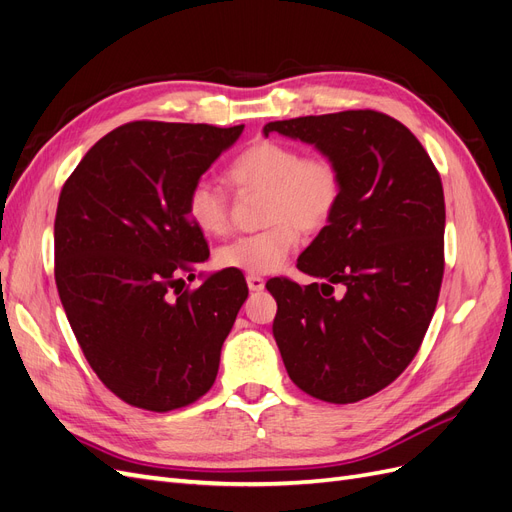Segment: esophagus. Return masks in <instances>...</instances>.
I'll list each match as a JSON object with an SVG mask.
<instances>
[{"label":"esophagus","mask_w":512,"mask_h":512,"mask_svg":"<svg viewBox=\"0 0 512 512\" xmlns=\"http://www.w3.org/2000/svg\"><path fill=\"white\" fill-rule=\"evenodd\" d=\"M247 288H250L252 292H260L262 288H265V280H262V277H258V275H250V277H247Z\"/></svg>","instance_id":"obj_1"}]
</instances>
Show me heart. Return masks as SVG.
<instances>
[{"label":"heart","instance_id":"1","mask_svg":"<svg viewBox=\"0 0 512 512\" xmlns=\"http://www.w3.org/2000/svg\"><path fill=\"white\" fill-rule=\"evenodd\" d=\"M237 188L265 190V220L269 228L230 241L218 252L224 269L267 275L280 269L299 245L301 229L327 226L342 200V173L324 156H301L280 141H258L243 149L228 166ZM185 213L203 235H224L228 228L226 196L209 181H196L185 198Z\"/></svg>","mask_w":512,"mask_h":512}]
</instances>
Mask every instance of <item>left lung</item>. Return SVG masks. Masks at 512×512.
<instances>
[{"label":"left lung","mask_w":512,"mask_h":512,"mask_svg":"<svg viewBox=\"0 0 512 512\" xmlns=\"http://www.w3.org/2000/svg\"><path fill=\"white\" fill-rule=\"evenodd\" d=\"M271 132L312 145L344 181L331 222L297 262L322 284L267 282L275 344L299 389L354 404L389 386L427 333L444 273L442 181L404 123L376 111L269 121Z\"/></svg>","instance_id":"obj_1"}]
</instances>
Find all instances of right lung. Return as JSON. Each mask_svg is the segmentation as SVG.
<instances>
[{
  "label": "right lung",
  "instance_id": "1",
  "mask_svg": "<svg viewBox=\"0 0 512 512\" xmlns=\"http://www.w3.org/2000/svg\"><path fill=\"white\" fill-rule=\"evenodd\" d=\"M243 126L126 123L91 147L59 194L55 282L85 359L126 404L168 412L215 382L247 299L241 271L177 288L209 258L185 198Z\"/></svg>",
  "mask_w": 512,
  "mask_h": 512
}]
</instances>
